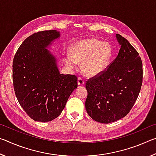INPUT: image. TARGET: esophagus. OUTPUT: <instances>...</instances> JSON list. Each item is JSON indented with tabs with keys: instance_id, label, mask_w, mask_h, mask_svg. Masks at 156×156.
Returning a JSON list of instances; mask_svg holds the SVG:
<instances>
[{
	"instance_id": "obj_1",
	"label": "esophagus",
	"mask_w": 156,
	"mask_h": 156,
	"mask_svg": "<svg viewBox=\"0 0 156 156\" xmlns=\"http://www.w3.org/2000/svg\"><path fill=\"white\" fill-rule=\"evenodd\" d=\"M78 85H83V84H84V80L81 77H79L78 78Z\"/></svg>"
}]
</instances>
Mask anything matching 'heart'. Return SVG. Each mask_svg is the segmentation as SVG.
Returning <instances> with one entry per match:
<instances>
[{"label": "heart", "instance_id": "obj_1", "mask_svg": "<svg viewBox=\"0 0 156 156\" xmlns=\"http://www.w3.org/2000/svg\"><path fill=\"white\" fill-rule=\"evenodd\" d=\"M112 49L110 44L97 39L80 40L72 47V55L66 54L65 65L71 69L77 67V62H83V70L85 74L96 76L107 67L112 57Z\"/></svg>", "mask_w": 156, "mask_h": 156}]
</instances>
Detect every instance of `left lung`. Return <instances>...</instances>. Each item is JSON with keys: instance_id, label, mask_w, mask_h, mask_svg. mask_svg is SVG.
Segmentation results:
<instances>
[{"instance_id": "8db88e82", "label": "left lung", "mask_w": 156, "mask_h": 156, "mask_svg": "<svg viewBox=\"0 0 156 156\" xmlns=\"http://www.w3.org/2000/svg\"><path fill=\"white\" fill-rule=\"evenodd\" d=\"M116 38L121 45L117 57L85 84L87 112L92 119L104 124L128 114L138 98L143 78L138 52L120 34Z\"/></svg>"}]
</instances>
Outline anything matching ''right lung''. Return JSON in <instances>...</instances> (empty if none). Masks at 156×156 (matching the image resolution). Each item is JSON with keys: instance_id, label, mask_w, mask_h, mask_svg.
Returning <instances> with one entry per match:
<instances>
[{"instance_id": "add662e5", "label": "right lung", "mask_w": 156, "mask_h": 156, "mask_svg": "<svg viewBox=\"0 0 156 156\" xmlns=\"http://www.w3.org/2000/svg\"><path fill=\"white\" fill-rule=\"evenodd\" d=\"M56 30L38 31L20 44L13 60L14 89L20 106L31 119L46 122L61 114L78 87L75 75H64L46 47L58 38Z\"/></svg>"}]
</instances>
